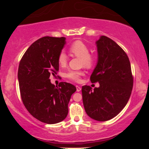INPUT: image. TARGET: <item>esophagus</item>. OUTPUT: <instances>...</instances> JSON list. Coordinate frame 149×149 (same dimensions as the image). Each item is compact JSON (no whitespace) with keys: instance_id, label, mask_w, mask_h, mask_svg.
<instances>
[{"instance_id":"esophagus-1","label":"esophagus","mask_w":149,"mask_h":149,"mask_svg":"<svg viewBox=\"0 0 149 149\" xmlns=\"http://www.w3.org/2000/svg\"><path fill=\"white\" fill-rule=\"evenodd\" d=\"M76 88L77 91H80L81 90V87L80 86H79V85H76Z\"/></svg>"}]
</instances>
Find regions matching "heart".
<instances>
[{"mask_svg":"<svg viewBox=\"0 0 149 149\" xmlns=\"http://www.w3.org/2000/svg\"><path fill=\"white\" fill-rule=\"evenodd\" d=\"M69 52L75 56L81 58V64L87 68H91L95 62V58L93 55L89 54V49L86 44L81 41L76 40L73 42L69 47ZM58 62L60 66H64L67 64V56L64 52H61L58 55ZM83 74L82 70H70L67 72L66 77L75 82L80 81L81 76Z\"/></svg>","mask_w":149,"mask_h":149,"instance_id":"b5f03b06","label":"heart"}]
</instances>
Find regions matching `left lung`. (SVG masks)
<instances>
[{"label": "left lung", "instance_id": "obj_1", "mask_svg": "<svg viewBox=\"0 0 149 149\" xmlns=\"http://www.w3.org/2000/svg\"><path fill=\"white\" fill-rule=\"evenodd\" d=\"M97 62L90 77L99 87H82L85 112L91 119L106 121L115 117L127 104L133 88L131 65L126 53L111 38L101 36L96 42Z\"/></svg>", "mask_w": 149, "mask_h": 149}]
</instances>
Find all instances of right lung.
<instances>
[{
  "mask_svg": "<svg viewBox=\"0 0 149 149\" xmlns=\"http://www.w3.org/2000/svg\"><path fill=\"white\" fill-rule=\"evenodd\" d=\"M65 40V37L45 36L36 40L26 50L18 68L24 105L34 118L45 123H58L66 117L71 95L77 90L66 82L55 86L49 79L59 70L58 57Z\"/></svg>",
  "mask_w": 149,
  "mask_h": 149,
  "instance_id": "right-lung-1",
  "label": "right lung"
}]
</instances>
